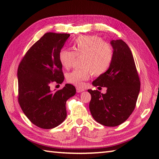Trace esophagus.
<instances>
[{
  "label": "esophagus",
  "mask_w": 159,
  "mask_h": 159,
  "mask_svg": "<svg viewBox=\"0 0 159 159\" xmlns=\"http://www.w3.org/2000/svg\"><path fill=\"white\" fill-rule=\"evenodd\" d=\"M76 89L77 93H80V92H83V91H85V89H84L83 88H82V87H77Z\"/></svg>",
  "instance_id": "34e87169"
}]
</instances>
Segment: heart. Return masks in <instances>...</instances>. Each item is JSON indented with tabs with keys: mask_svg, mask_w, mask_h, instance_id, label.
Here are the masks:
<instances>
[{
	"mask_svg": "<svg viewBox=\"0 0 159 159\" xmlns=\"http://www.w3.org/2000/svg\"><path fill=\"white\" fill-rule=\"evenodd\" d=\"M73 50H60L59 59L66 69L72 66L76 56H82V68L74 70L66 76L67 81L80 87L91 74L99 76L109 68L113 57V50L109 43L96 35L80 36L72 42Z\"/></svg>",
	"mask_w": 159,
	"mask_h": 159,
	"instance_id": "obj_1",
	"label": "heart"
}]
</instances>
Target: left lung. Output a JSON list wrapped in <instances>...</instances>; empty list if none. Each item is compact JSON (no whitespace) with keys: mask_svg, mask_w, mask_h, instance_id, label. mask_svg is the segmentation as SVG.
<instances>
[{"mask_svg":"<svg viewBox=\"0 0 159 159\" xmlns=\"http://www.w3.org/2000/svg\"><path fill=\"white\" fill-rule=\"evenodd\" d=\"M113 57L109 68L93 80V86L107 87V93L88 89L89 110L97 122L113 127L126 121L135 108L140 80L129 47L121 39L111 41Z\"/></svg>","mask_w":159,"mask_h":159,"instance_id":"8db88e82","label":"left lung"}]
</instances>
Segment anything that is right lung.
Instances as JSON below:
<instances>
[{
	"mask_svg": "<svg viewBox=\"0 0 159 159\" xmlns=\"http://www.w3.org/2000/svg\"><path fill=\"white\" fill-rule=\"evenodd\" d=\"M67 33H46L29 48L18 69V102L31 122L43 129L55 128L66 120V101L76 88L66 84L53 92L52 83L64 80L59 53L70 37Z\"/></svg>",
	"mask_w": 159,
	"mask_h": 159,
	"instance_id": "right-lung-1",
	"label": "right lung"
}]
</instances>
